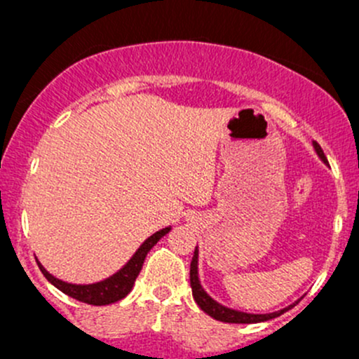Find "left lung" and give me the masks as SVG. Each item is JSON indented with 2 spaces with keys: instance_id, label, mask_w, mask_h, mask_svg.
I'll return each mask as SVG.
<instances>
[{
  "instance_id": "1",
  "label": "left lung",
  "mask_w": 359,
  "mask_h": 359,
  "mask_svg": "<svg viewBox=\"0 0 359 359\" xmlns=\"http://www.w3.org/2000/svg\"><path fill=\"white\" fill-rule=\"evenodd\" d=\"M314 148H316L317 155L320 156V160H323L324 163H327V158H325L323 148H320L319 143L314 142ZM197 258H199V251H197V248H196V251H194L192 262H191V287H192L194 300H196L197 306L203 309L205 314L214 317L216 320H221V323H231V324L263 323V320H270V319H275V317L282 316L283 312H287L288 309L294 307L295 304H297L295 302L294 306H288L278 312H271V314H248V312H240V311H234V309L221 306V304H217L216 300L209 297V295L205 294L203 285H201L199 275H197Z\"/></svg>"
}]
</instances>
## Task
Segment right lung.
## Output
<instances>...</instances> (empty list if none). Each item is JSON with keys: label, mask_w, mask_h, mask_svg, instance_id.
<instances>
[{"label": "right lung", "mask_w": 359, "mask_h": 359, "mask_svg": "<svg viewBox=\"0 0 359 359\" xmlns=\"http://www.w3.org/2000/svg\"><path fill=\"white\" fill-rule=\"evenodd\" d=\"M168 231H170V226L160 229V231H156L155 234H151V236L140 246L137 253L131 257L130 262H128L121 270L116 271L113 277L97 283H90V285H76V283L62 282V280L55 278L53 275L48 273V271L40 265V262L36 263H39L45 278H47L52 285L59 288L60 292H64L65 295H69V297L81 300V302L84 304H90V306H108V304L118 302V300H121L123 297H126V295L130 294L131 288L135 285V280H137L140 271H142L143 262H145L148 251L154 248L156 243L160 241V238L165 236Z\"/></svg>", "instance_id": "1"}]
</instances>
